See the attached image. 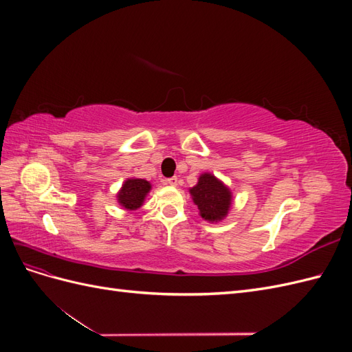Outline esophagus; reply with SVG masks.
Here are the masks:
<instances>
[{
  "label": "esophagus",
  "mask_w": 352,
  "mask_h": 352,
  "mask_svg": "<svg viewBox=\"0 0 352 352\" xmlns=\"http://www.w3.org/2000/svg\"><path fill=\"white\" fill-rule=\"evenodd\" d=\"M166 184H167V185H170V186H176V185L179 184V179H177V176L168 177V179H166Z\"/></svg>",
  "instance_id": "esophagus-1"
}]
</instances>
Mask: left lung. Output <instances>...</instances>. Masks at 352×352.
<instances>
[{
    "mask_svg": "<svg viewBox=\"0 0 352 352\" xmlns=\"http://www.w3.org/2000/svg\"><path fill=\"white\" fill-rule=\"evenodd\" d=\"M189 192L198 206L202 219L217 221L226 217L232 204V195L230 190L214 176L210 173L201 175L197 186L190 189Z\"/></svg>",
    "mask_w": 352,
    "mask_h": 352,
    "instance_id": "left-lung-1",
    "label": "left lung"
}]
</instances>
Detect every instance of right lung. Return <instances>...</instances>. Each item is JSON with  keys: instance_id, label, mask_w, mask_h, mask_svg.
Segmentation results:
<instances>
[{"instance_id": "1", "label": "right lung", "mask_w": 352, "mask_h": 352, "mask_svg": "<svg viewBox=\"0 0 352 352\" xmlns=\"http://www.w3.org/2000/svg\"><path fill=\"white\" fill-rule=\"evenodd\" d=\"M151 185L144 179H127L123 184L117 198L120 204L127 210H136L144 204L146 194L150 192Z\"/></svg>"}]
</instances>
